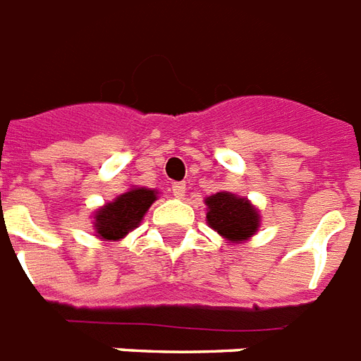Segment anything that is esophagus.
<instances>
[{
	"instance_id": "obj_1",
	"label": "esophagus",
	"mask_w": 361,
	"mask_h": 361,
	"mask_svg": "<svg viewBox=\"0 0 361 361\" xmlns=\"http://www.w3.org/2000/svg\"><path fill=\"white\" fill-rule=\"evenodd\" d=\"M172 195H174L176 198H183V196H185V183H181V181L172 183Z\"/></svg>"
}]
</instances>
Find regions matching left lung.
I'll list each match as a JSON object with an SVG mask.
<instances>
[{"label":"left lung","instance_id":"left-lung-1","mask_svg":"<svg viewBox=\"0 0 361 361\" xmlns=\"http://www.w3.org/2000/svg\"><path fill=\"white\" fill-rule=\"evenodd\" d=\"M204 204L207 226L233 245L252 239L262 226L259 209L245 196L221 190L206 196Z\"/></svg>","mask_w":361,"mask_h":361}]
</instances>
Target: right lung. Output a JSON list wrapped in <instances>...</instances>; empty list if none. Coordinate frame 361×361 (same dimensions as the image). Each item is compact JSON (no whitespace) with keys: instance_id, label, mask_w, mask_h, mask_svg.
I'll return each mask as SVG.
<instances>
[{"instance_id":"obj_1","label":"right lung","mask_w":361,"mask_h":361,"mask_svg":"<svg viewBox=\"0 0 361 361\" xmlns=\"http://www.w3.org/2000/svg\"><path fill=\"white\" fill-rule=\"evenodd\" d=\"M157 190L148 187L133 185L114 200L105 202L92 215L94 235L102 241H122L130 231L139 226L146 211L157 200Z\"/></svg>"}]
</instances>
